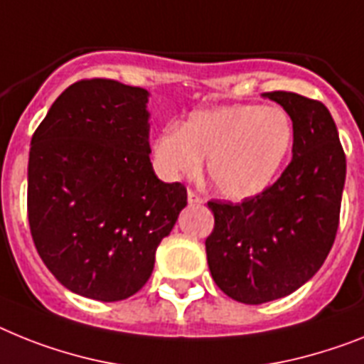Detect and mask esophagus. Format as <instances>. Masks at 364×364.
I'll return each mask as SVG.
<instances>
[{"label": "esophagus", "mask_w": 364, "mask_h": 364, "mask_svg": "<svg viewBox=\"0 0 364 364\" xmlns=\"http://www.w3.org/2000/svg\"><path fill=\"white\" fill-rule=\"evenodd\" d=\"M187 196H188V203H191V205H198V203H203V198H201L196 191H192V188H188Z\"/></svg>", "instance_id": "34e87169"}]
</instances>
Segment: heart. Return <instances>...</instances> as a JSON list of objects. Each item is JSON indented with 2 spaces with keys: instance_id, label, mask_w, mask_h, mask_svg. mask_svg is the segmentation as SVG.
Returning <instances> with one entry per match:
<instances>
[{
  "instance_id": "heart-1",
  "label": "heart",
  "mask_w": 364,
  "mask_h": 364,
  "mask_svg": "<svg viewBox=\"0 0 364 364\" xmlns=\"http://www.w3.org/2000/svg\"><path fill=\"white\" fill-rule=\"evenodd\" d=\"M294 125L279 107L257 103L198 111L154 142L159 168L170 177L196 176L207 159L213 187L229 200L261 194L291 154Z\"/></svg>"
}]
</instances>
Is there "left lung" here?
<instances>
[{"label":"left lung","mask_w":364,"mask_h":364,"mask_svg":"<svg viewBox=\"0 0 364 364\" xmlns=\"http://www.w3.org/2000/svg\"><path fill=\"white\" fill-rule=\"evenodd\" d=\"M294 125L292 161L274 185L242 203L210 200L215 228L205 240L210 276L240 304L289 296L318 272L338 229L346 155L322 102L267 92Z\"/></svg>","instance_id":"obj_1"}]
</instances>
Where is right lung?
Masks as SVG:
<instances>
[{
	"label": "right lung",
	"mask_w": 364,
	"mask_h": 364,
	"mask_svg": "<svg viewBox=\"0 0 364 364\" xmlns=\"http://www.w3.org/2000/svg\"><path fill=\"white\" fill-rule=\"evenodd\" d=\"M148 90L81 79L36 127L27 168V216L48 270L75 294L118 301L149 279L187 188L149 163Z\"/></svg>",
	"instance_id": "1"
}]
</instances>
